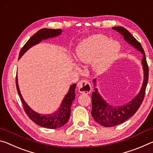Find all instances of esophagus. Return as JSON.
I'll list each match as a JSON object with an SVG mask.
<instances>
[{
    "label": "esophagus",
    "instance_id": "obj_1",
    "mask_svg": "<svg viewBox=\"0 0 153 153\" xmlns=\"http://www.w3.org/2000/svg\"><path fill=\"white\" fill-rule=\"evenodd\" d=\"M77 88L79 92L88 94L92 90L91 84L86 80H81L77 83Z\"/></svg>",
    "mask_w": 153,
    "mask_h": 153
}]
</instances>
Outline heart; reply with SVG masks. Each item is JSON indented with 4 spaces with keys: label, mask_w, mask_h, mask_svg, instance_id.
<instances>
[{
    "label": "heart",
    "mask_w": 153,
    "mask_h": 153,
    "mask_svg": "<svg viewBox=\"0 0 153 153\" xmlns=\"http://www.w3.org/2000/svg\"><path fill=\"white\" fill-rule=\"evenodd\" d=\"M120 50L115 41L102 34L93 35L82 41L76 48V58L82 63L92 62V69L101 73L107 69Z\"/></svg>",
    "instance_id": "1"
}]
</instances>
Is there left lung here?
<instances>
[{
  "label": "left lung",
  "instance_id": "left-lung-1",
  "mask_svg": "<svg viewBox=\"0 0 153 153\" xmlns=\"http://www.w3.org/2000/svg\"><path fill=\"white\" fill-rule=\"evenodd\" d=\"M113 29L120 33L121 36H123L124 40L127 42L134 46L138 51H140L143 55L142 65L144 70V81L140 91L138 95L129 102L120 107L119 106L114 107L108 105L98 92L97 88H95L94 91L92 94V108L91 114L94 120L98 123L105 127H113L120 125L135 114L144 100L149 79V66L145 57L144 49L140 43L123 27H114ZM93 82L94 86H96V79H94Z\"/></svg>",
  "mask_w": 153,
  "mask_h": 153
}]
</instances>
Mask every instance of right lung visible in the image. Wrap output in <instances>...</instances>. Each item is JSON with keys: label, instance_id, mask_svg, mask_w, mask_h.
<instances>
[{"label": "right lung", "instance_id": "add662e5", "mask_svg": "<svg viewBox=\"0 0 153 153\" xmlns=\"http://www.w3.org/2000/svg\"><path fill=\"white\" fill-rule=\"evenodd\" d=\"M61 33L62 30L61 29L53 30L43 28V29L38 31L35 34H33L28 40L27 42L21 49L19 55V59L21 58V56L24 55L28 49L40 42L42 40L56 37V36L60 35ZM16 87L18 94H19L20 99L22 100L25 113L27 114L30 120L33 121L36 124L43 127V128L48 129H56L64 126L68 121L69 117H70L72 102H73L75 99V97H76V93H75V89H76V84L71 85L69 88V91L67 92V94L65 96L63 102H61V105L60 107L59 108V109H57V111H55V113L48 114V115H42V114L36 113L27 105V103L25 102L22 94H21L19 85H18L17 76H16Z\"/></svg>", "mask_w": 153, "mask_h": 153}]
</instances>
